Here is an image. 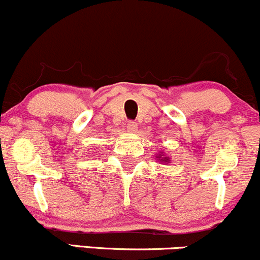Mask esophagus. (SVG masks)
<instances>
[{
  "label": "esophagus",
  "instance_id": "esophagus-1",
  "mask_svg": "<svg viewBox=\"0 0 260 260\" xmlns=\"http://www.w3.org/2000/svg\"><path fill=\"white\" fill-rule=\"evenodd\" d=\"M126 129H127V131H130V133H135L136 129H138V125H136L134 121H129L127 122Z\"/></svg>",
  "mask_w": 260,
  "mask_h": 260
}]
</instances>
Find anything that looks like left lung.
I'll use <instances>...</instances> for the list:
<instances>
[{
    "label": "left lung",
    "mask_w": 260,
    "mask_h": 260,
    "mask_svg": "<svg viewBox=\"0 0 260 260\" xmlns=\"http://www.w3.org/2000/svg\"><path fill=\"white\" fill-rule=\"evenodd\" d=\"M156 158L158 159L159 163H162V162L163 163H171V158H169L168 156H166V154L163 153V152H161V151H159L158 154H157Z\"/></svg>",
    "instance_id": "left-lung-1"
}]
</instances>
